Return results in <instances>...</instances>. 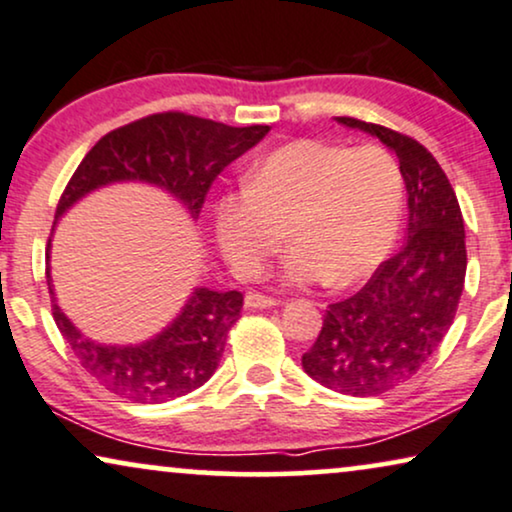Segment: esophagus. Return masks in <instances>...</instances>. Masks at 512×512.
<instances>
[{
  "mask_svg": "<svg viewBox=\"0 0 512 512\" xmlns=\"http://www.w3.org/2000/svg\"><path fill=\"white\" fill-rule=\"evenodd\" d=\"M278 300L269 295H262V293H255V290H250L248 295H245V307L248 309H269V307H276Z\"/></svg>",
  "mask_w": 512,
  "mask_h": 512,
  "instance_id": "34e87169",
  "label": "esophagus"
}]
</instances>
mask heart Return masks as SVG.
<instances>
[{
	"label": "heart",
	"instance_id": "1",
	"mask_svg": "<svg viewBox=\"0 0 512 512\" xmlns=\"http://www.w3.org/2000/svg\"><path fill=\"white\" fill-rule=\"evenodd\" d=\"M401 172L385 148H345L297 139L264 155L250 186L226 191L215 205L219 248L238 274L255 276L283 245L290 283L347 288L383 264L399 231Z\"/></svg>",
	"mask_w": 512,
	"mask_h": 512
}]
</instances>
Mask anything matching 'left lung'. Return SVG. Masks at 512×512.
<instances>
[{"instance_id": "left-lung-1", "label": "left lung", "mask_w": 512, "mask_h": 512, "mask_svg": "<svg viewBox=\"0 0 512 512\" xmlns=\"http://www.w3.org/2000/svg\"><path fill=\"white\" fill-rule=\"evenodd\" d=\"M338 122L364 129L397 153L409 229L401 250L359 293L328 304L302 368L328 390L378 397L413 378L454 323L468 267L463 215L444 170L423 144L373 122Z\"/></svg>"}]
</instances>
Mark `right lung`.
Masks as SVG:
<instances>
[{"instance_id":"right-lung-1","label":"right lung","mask_w":512,"mask_h":512,"mask_svg":"<svg viewBox=\"0 0 512 512\" xmlns=\"http://www.w3.org/2000/svg\"><path fill=\"white\" fill-rule=\"evenodd\" d=\"M269 132L267 125L231 127L198 115L167 111L113 129L84 155L56 205V219L84 193L111 181H148L179 198L196 219L212 181ZM51 314L80 366L108 392L139 404H163L198 390L217 371L226 333L241 319L243 293L196 288L170 328L137 347L96 345L58 309Z\"/></svg>"}]
</instances>
